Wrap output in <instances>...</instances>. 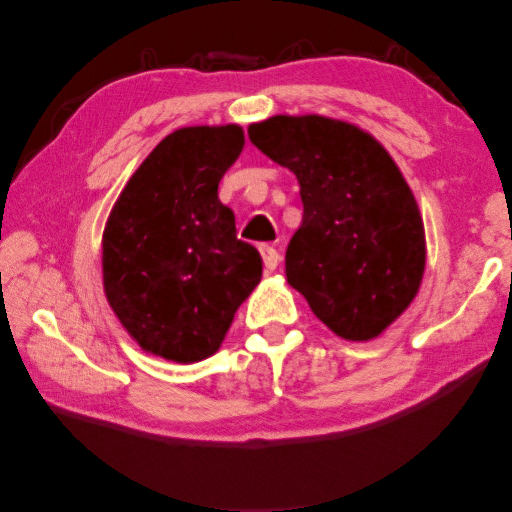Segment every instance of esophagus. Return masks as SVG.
<instances>
[{
    "label": "esophagus",
    "instance_id": "esophagus-1",
    "mask_svg": "<svg viewBox=\"0 0 512 512\" xmlns=\"http://www.w3.org/2000/svg\"><path fill=\"white\" fill-rule=\"evenodd\" d=\"M258 249H261V256H263L265 270H267V272L276 270V265H279V261H281V254H279V251H276V249H274V247H270V245H261Z\"/></svg>",
    "mask_w": 512,
    "mask_h": 512
}]
</instances>
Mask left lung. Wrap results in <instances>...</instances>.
Wrapping results in <instances>:
<instances>
[{
    "label": "left lung",
    "mask_w": 512,
    "mask_h": 512,
    "mask_svg": "<svg viewBox=\"0 0 512 512\" xmlns=\"http://www.w3.org/2000/svg\"><path fill=\"white\" fill-rule=\"evenodd\" d=\"M247 133L301 188L288 283L335 335L379 338L413 304L426 265L424 222L397 163L372 133L324 115H274Z\"/></svg>",
    "instance_id": "left-lung-1"
}]
</instances>
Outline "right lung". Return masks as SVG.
Returning a JSON list of instances; mask_svg holds the SVG:
<instances>
[{
	"label": "right lung",
	"instance_id": "obj_1",
	"mask_svg": "<svg viewBox=\"0 0 512 512\" xmlns=\"http://www.w3.org/2000/svg\"><path fill=\"white\" fill-rule=\"evenodd\" d=\"M238 124L183 127L152 149L111 208L102 238L108 306L147 354L197 363L220 349L261 283L256 247L217 197L238 161Z\"/></svg>",
	"mask_w": 512,
	"mask_h": 512
}]
</instances>
